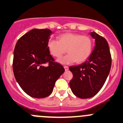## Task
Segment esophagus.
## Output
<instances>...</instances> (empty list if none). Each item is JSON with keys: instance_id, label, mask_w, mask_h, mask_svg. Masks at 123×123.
<instances>
[{"instance_id": "1", "label": "esophagus", "mask_w": 123, "mask_h": 123, "mask_svg": "<svg viewBox=\"0 0 123 123\" xmlns=\"http://www.w3.org/2000/svg\"><path fill=\"white\" fill-rule=\"evenodd\" d=\"M64 68H65V71H67V70L69 69L68 66H64Z\"/></svg>"}]
</instances>
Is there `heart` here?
Returning <instances> with one entry per match:
<instances>
[{
	"label": "heart",
	"instance_id": "b5f03b06",
	"mask_svg": "<svg viewBox=\"0 0 123 123\" xmlns=\"http://www.w3.org/2000/svg\"><path fill=\"white\" fill-rule=\"evenodd\" d=\"M50 54L55 57H60L66 52L68 54L57 60L61 64L67 65L76 62L78 63L86 60L92 52L93 41L89 36L80 34L65 33L58 37V40L51 39L48 43Z\"/></svg>",
	"mask_w": 123,
	"mask_h": 123
}]
</instances>
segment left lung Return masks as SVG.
<instances>
[{
	"label": "left lung",
	"instance_id": "left-lung-1",
	"mask_svg": "<svg viewBox=\"0 0 123 123\" xmlns=\"http://www.w3.org/2000/svg\"><path fill=\"white\" fill-rule=\"evenodd\" d=\"M91 36L95 46L88 59L78 66H71L73 74L69 85L74 94L80 98L95 95L103 86L111 70L112 58L107 40L95 32Z\"/></svg>",
	"mask_w": 123,
	"mask_h": 123
}]
</instances>
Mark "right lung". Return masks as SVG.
I'll return each instance as SVG.
<instances>
[{"label":"right lung","instance_id":"obj_1","mask_svg":"<svg viewBox=\"0 0 123 123\" xmlns=\"http://www.w3.org/2000/svg\"><path fill=\"white\" fill-rule=\"evenodd\" d=\"M52 31L33 29L20 37L14 50L12 69L16 81L30 97L45 98L52 93L55 83L65 69L55 62L48 48ZM48 63L47 67L44 64Z\"/></svg>","mask_w":123,"mask_h":123}]
</instances>
